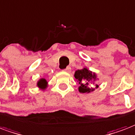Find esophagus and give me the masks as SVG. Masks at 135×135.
Masks as SVG:
<instances>
[{
	"label": "esophagus",
	"mask_w": 135,
	"mask_h": 135,
	"mask_svg": "<svg viewBox=\"0 0 135 135\" xmlns=\"http://www.w3.org/2000/svg\"><path fill=\"white\" fill-rule=\"evenodd\" d=\"M71 69L70 66H67V67L66 68V69H64V71H66V72H70Z\"/></svg>",
	"instance_id": "1"
}]
</instances>
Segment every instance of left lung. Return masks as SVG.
Wrapping results in <instances>:
<instances>
[{"mask_svg":"<svg viewBox=\"0 0 135 135\" xmlns=\"http://www.w3.org/2000/svg\"><path fill=\"white\" fill-rule=\"evenodd\" d=\"M74 77L77 79L79 84H80L79 91L81 93H89L98 87L95 81L97 76L95 73H92L89 71L86 68H84L81 70L76 71Z\"/></svg>","mask_w":135,"mask_h":135,"instance_id":"obj_1","label":"left lung"}]
</instances>
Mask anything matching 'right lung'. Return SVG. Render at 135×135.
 I'll return each instance as SVG.
<instances>
[{
    "instance_id": "1",
    "label": "right lung",
    "mask_w": 135,
    "mask_h": 135,
    "mask_svg": "<svg viewBox=\"0 0 135 135\" xmlns=\"http://www.w3.org/2000/svg\"><path fill=\"white\" fill-rule=\"evenodd\" d=\"M37 86L39 88H41V89H44L47 86V81H46V80L45 79H41L38 81V83H37Z\"/></svg>"
}]
</instances>
